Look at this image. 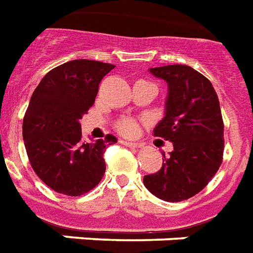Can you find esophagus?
<instances>
[{
  "label": "esophagus",
  "mask_w": 253,
  "mask_h": 253,
  "mask_svg": "<svg viewBox=\"0 0 253 253\" xmlns=\"http://www.w3.org/2000/svg\"><path fill=\"white\" fill-rule=\"evenodd\" d=\"M122 145L127 146V147H139V143H135V142H127V141H121Z\"/></svg>",
  "instance_id": "obj_1"
}]
</instances>
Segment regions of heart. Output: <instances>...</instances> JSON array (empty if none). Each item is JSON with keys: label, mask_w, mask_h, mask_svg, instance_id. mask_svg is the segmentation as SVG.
<instances>
[{"label": "heart", "mask_w": 253, "mask_h": 253, "mask_svg": "<svg viewBox=\"0 0 253 253\" xmlns=\"http://www.w3.org/2000/svg\"><path fill=\"white\" fill-rule=\"evenodd\" d=\"M115 128L122 135L134 136L136 135V132L139 131V123L135 119H131V118H123V119L117 122Z\"/></svg>", "instance_id": "1"}]
</instances>
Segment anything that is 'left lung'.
Listing matches in <instances>:
<instances>
[{
	"mask_svg": "<svg viewBox=\"0 0 253 253\" xmlns=\"http://www.w3.org/2000/svg\"><path fill=\"white\" fill-rule=\"evenodd\" d=\"M169 85L165 118L154 136L170 141L173 151L162 153L160 171L145 175L143 184L155 197L178 203L201 192L222 164L224 122L212 83L189 65L150 68Z\"/></svg>",
	"mask_w": 253,
	"mask_h": 253,
	"instance_id": "1",
	"label": "left lung"
}]
</instances>
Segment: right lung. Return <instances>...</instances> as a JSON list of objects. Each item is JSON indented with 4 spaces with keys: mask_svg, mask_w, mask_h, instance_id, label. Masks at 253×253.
Listing matches in <instances>:
<instances>
[{
    "mask_svg": "<svg viewBox=\"0 0 253 253\" xmlns=\"http://www.w3.org/2000/svg\"><path fill=\"white\" fill-rule=\"evenodd\" d=\"M115 68L95 60H72L42 78L22 122V138L32 169L60 194L82 196L102 181L103 153L117 138L82 141L80 119L92 107L99 84Z\"/></svg>",
    "mask_w": 253,
    "mask_h": 253,
    "instance_id": "obj_1",
    "label": "right lung"
}]
</instances>
